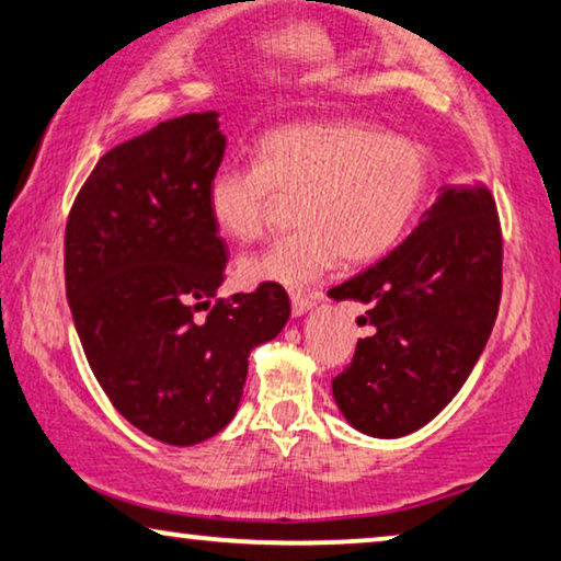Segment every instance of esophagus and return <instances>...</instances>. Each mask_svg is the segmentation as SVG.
I'll return each instance as SVG.
<instances>
[{
    "mask_svg": "<svg viewBox=\"0 0 561 561\" xmlns=\"http://www.w3.org/2000/svg\"><path fill=\"white\" fill-rule=\"evenodd\" d=\"M317 299H320V294H294L291 296V309H294V317H304L309 312V309L314 307Z\"/></svg>",
    "mask_w": 561,
    "mask_h": 561,
    "instance_id": "esophagus-1",
    "label": "esophagus"
}]
</instances>
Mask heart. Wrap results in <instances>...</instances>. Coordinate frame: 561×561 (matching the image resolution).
<instances>
[{
    "instance_id": "heart-1",
    "label": "heart",
    "mask_w": 561,
    "mask_h": 561,
    "mask_svg": "<svg viewBox=\"0 0 561 561\" xmlns=\"http://www.w3.org/2000/svg\"><path fill=\"white\" fill-rule=\"evenodd\" d=\"M428 186L419 142L362 122H307L270 133L257 165H220L207 179V213L224 237L257 239L273 195L296 197L294 233L239 260L244 286L304 288L337 260L362 265L398 244Z\"/></svg>"
}]
</instances>
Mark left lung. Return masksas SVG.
Here are the masks:
<instances>
[{"instance_id":"left-lung-1","label":"left lung","mask_w":561,"mask_h":561,"mask_svg":"<svg viewBox=\"0 0 561 561\" xmlns=\"http://www.w3.org/2000/svg\"><path fill=\"white\" fill-rule=\"evenodd\" d=\"M362 301L354 362L333 379L351 426L398 439L426 426L460 392L492 335L502 296V233L483 184L445 186L403 244L330 288Z\"/></svg>"}]
</instances>
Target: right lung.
Masks as SVG:
<instances>
[{"label": "right lung", "mask_w": 561, "mask_h": 561, "mask_svg": "<svg viewBox=\"0 0 561 561\" xmlns=\"http://www.w3.org/2000/svg\"><path fill=\"white\" fill-rule=\"evenodd\" d=\"M224 150L218 112L161 122L95 163L67 220V301L90 369L163 445L218 434L244 396L249 354L291 317L278 283L216 299L228 254L205 195Z\"/></svg>", "instance_id": "add662e5"}]
</instances>
